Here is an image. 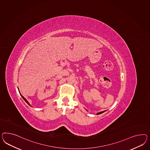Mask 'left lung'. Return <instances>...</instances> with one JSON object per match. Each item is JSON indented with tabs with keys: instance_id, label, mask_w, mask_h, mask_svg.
I'll return each mask as SVG.
<instances>
[{
	"instance_id": "1",
	"label": "left lung",
	"mask_w": 150,
	"mask_h": 150,
	"mask_svg": "<svg viewBox=\"0 0 150 150\" xmlns=\"http://www.w3.org/2000/svg\"><path fill=\"white\" fill-rule=\"evenodd\" d=\"M105 111H101V112H98V113H97V115H100V114H101V113H103V112H104Z\"/></svg>"
}]
</instances>
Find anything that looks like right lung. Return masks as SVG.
<instances>
[{
	"instance_id": "obj_1",
	"label": "right lung",
	"mask_w": 150,
	"mask_h": 150,
	"mask_svg": "<svg viewBox=\"0 0 150 150\" xmlns=\"http://www.w3.org/2000/svg\"><path fill=\"white\" fill-rule=\"evenodd\" d=\"M18 91H19V89H18ZM20 94L21 96V97H22V98L24 99V101H25V102H26V103H27L30 106H31V105H30V104H29V103L28 101V100H27V99H25V98H24V97H23V96L21 94L20 92Z\"/></svg>"
}]
</instances>
